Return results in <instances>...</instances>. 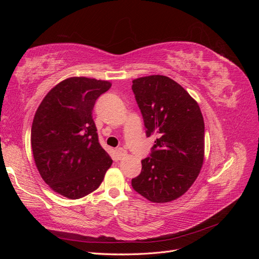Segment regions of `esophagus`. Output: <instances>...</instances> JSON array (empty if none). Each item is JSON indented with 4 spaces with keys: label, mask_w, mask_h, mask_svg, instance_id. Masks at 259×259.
<instances>
[{
    "label": "esophagus",
    "mask_w": 259,
    "mask_h": 259,
    "mask_svg": "<svg viewBox=\"0 0 259 259\" xmlns=\"http://www.w3.org/2000/svg\"><path fill=\"white\" fill-rule=\"evenodd\" d=\"M126 154H127L126 150H124L123 148L116 149V155H117V158H119L120 160H122L123 158H125V156H126Z\"/></svg>",
    "instance_id": "esophagus-1"
}]
</instances>
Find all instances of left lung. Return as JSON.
Listing matches in <instances>:
<instances>
[{
    "mask_svg": "<svg viewBox=\"0 0 259 259\" xmlns=\"http://www.w3.org/2000/svg\"><path fill=\"white\" fill-rule=\"evenodd\" d=\"M147 136L158 134L142 173L132 179L134 190L153 203L185 194L204 161V120L200 107L182 85L165 75L133 80Z\"/></svg>",
    "mask_w": 259,
    "mask_h": 259,
    "instance_id": "obj_1",
    "label": "left lung"
}]
</instances>
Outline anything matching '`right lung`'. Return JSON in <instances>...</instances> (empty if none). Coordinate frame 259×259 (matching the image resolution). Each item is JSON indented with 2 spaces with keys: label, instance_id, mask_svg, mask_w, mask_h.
I'll return each instance as SVG.
<instances>
[{
  "label": "right lung",
  "instance_id": "1",
  "mask_svg": "<svg viewBox=\"0 0 259 259\" xmlns=\"http://www.w3.org/2000/svg\"><path fill=\"white\" fill-rule=\"evenodd\" d=\"M110 88L109 81L68 77L46 94L34 114L31 147L36 168L52 190L68 199L95 191L112 164L92 115L96 99Z\"/></svg>",
  "mask_w": 259,
  "mask_h": 259
}]
</instances>
